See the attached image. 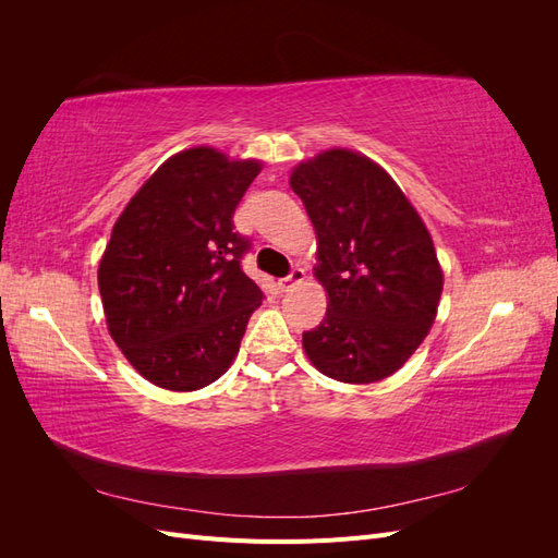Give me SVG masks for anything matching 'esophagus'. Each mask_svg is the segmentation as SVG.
I'll list each match as a JSON object with an SVG mask.
<instances>
[{
  "instance_id": "esophagus-1",
  "label": "esophagus",
  "mask_w": 558,
  "mask_h": 558,
  "mask_svg": "<svg viewBox=\"0 0 558 558\" xmlns=\"http://www.w3.org/2000/svg\"><path fill=\"white\" fill-rule=\"evenodd\" d=\"M300 281H305V269H302V267H293L289 277L279 279V289H281V291H291L293 286L300 283Z\"/></svg>"
}]
</instances>
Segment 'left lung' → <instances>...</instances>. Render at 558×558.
<instances>
[{
	"instance_id": "obj_1",
	"label": "left lung",
	"mask_w": 558,
	"mask_h": 558,
	"mask_svg": "<svg viewBox=\"0 0 558 558\" xmlns=\"http://www.w3.org/2000/svg\"><path fill=\"white\" fill-rule=\"evenodd\" d=\"M291 189L316 230V279L328 312L302 332L330 379L373 384L393 375L428 335L442 295L430 234L377 162L330 148L300 162Z\"/></svg>"
}]
</instances>
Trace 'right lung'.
Here are the masks:
<instances>
[{
    "label": "right lung",
    "mask_w": 558,
    "mask_h": 558,
    "mask_svg": "<svg viewBox=\"0 0 558 558\" xmlns=\"http://www.w3.org/2000/svg\"><path fill=\"white\" fill-rule=\"evenodd\" d=\"M258 160L197 146L162 162L118 218L97 283L113 342L150 384L197 391L238 356L260 286L232 216Z\"/></svg>",
    "instance_id": "add662e5"
}]
</instances>
